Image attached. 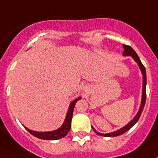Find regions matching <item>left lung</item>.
Returning a JSON list of instances; mask_svg holds the SVG:
<instances>
[{"mask_svg":"<svg viewBox=\"0 0 158 158\" xmlns=\"http://www.w3.org/2000/svg\"><path fill=\"white\" fill-rule=\"evenodd\" d=\"M123 48H124V51H123V56H132V58L136 61V63L138 64L139 65V67H140V70L142 72V75H143V88H142V100H141V105H140V110L138 111L137 114L135 115V118L132 119V120L127 124L125 127H122L121 129L118 130V131H115L114 132H111V133H108V134H102L99 133V132H98L93 127L92 128L94 129V131H95V133H97L98 135H103V136H117V135H122L123 134L124 132H126L127 131H128L129 129L131 128L134 124H135L136 122L138 121V119L140 118V114L142 113V110L144 109V104H145V101H146V71H145V68L144 66L143 65V64L141 63V61H140V58L139 56H137V54L135 53V51L133 50V48H131L130 46L128 45H125L123 44Z\"/></svg>","mask_w":158,"mask_h":158,"instance_id":"8db88e82","label":"left lung"}]
</instances>
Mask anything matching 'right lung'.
Listing matches in <instances>:
<instances>
[{
    "label": "right lung",
    "mask_w": 158,
    "mask_h": 158,
    "mask_svg": "<svg viewBox=\"0 0 158 158\" xmlns=\"http://www.w3.org/2000/svg\"><path fill=\"white\" fill-rule=\"evenodd\" d=\"M79 99H81V98H78L75 99L70 104L69 110H68L67 115H66V118H65L64 123V124L60 128L56 130V131H48V132H38V131H31V130L27 128L26 127H25V128L27 129V131H29L31 135H35L36 137L42 139V140H54L64 137L65 135L68 134V132L69 131L70 128H71V121L72 118H73V112L75 104H76V102Z\"/></svg>",
    "instance_id": "add662e5"
}]
</instances>
